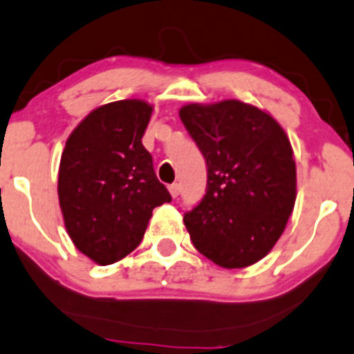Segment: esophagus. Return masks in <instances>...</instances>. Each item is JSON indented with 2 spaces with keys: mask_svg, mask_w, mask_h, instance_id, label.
Wrapping results in <instances>:
<instances>
[{
  "mask_svg": "<svg viewBox=\"0 0 354 354\" xmlns=\"http://www.w3.org/2000/svg\"><path fill=\"white\" fill-rule=\"evenodd\" d=\"M169 191L172 194V197H177L178 194H180V185H178L177 182H174V184L169 185Z\"/></svg>",
  "mask_w": 354,
  "mask_h": 354,
  "instance_id": "1",
  "label": "esophagus"
}]
</instances>
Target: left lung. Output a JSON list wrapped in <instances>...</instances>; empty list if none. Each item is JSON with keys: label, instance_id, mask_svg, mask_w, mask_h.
<instances>
[{"label": "left lung", "instance_id": "obj_1", "mask_svg": "<svg viewBox=\"0 0 354 354\" xmlns=\"http://www.w3.org/2000/svg\"><path fill=\"white\" fill-rule=\"evenodd\" d=\"M207 167L206 194L184 214L199 253L224 268L257 263L282 236L295 204L290 142L272 116L230 100L178 111Z\"/></svg>", "mask_w": 354, "mask_h": 354}]
</instances>
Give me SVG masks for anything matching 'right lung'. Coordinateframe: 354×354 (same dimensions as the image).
I'll use <instances>...</instances> for the list:
<instances>
[{"mask_svg": "<svg viewBox=\"0 0 354 354\" xmlns=\"http://www.w3.org/2000/svg\"><path fill=\"white\" fill-rule=\"evenodd\" d=\"M151 106L140 100L94 109L71 133L59 169V203L75 248L100 265L130 254L151 211L170 203L142 138Z\"/></svg>", "mask_w": 354, "mask_h": 354, "instance_id": "obj_1", "label": "right lung"}]
</instances>
